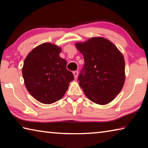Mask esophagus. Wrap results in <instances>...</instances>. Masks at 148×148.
<instances>
[{
	"label": "esophagus",
	"instance_id": "esophagus-1",
	"mask_svg": "<svg viewBox=\"0 0 148 148\" xmlns=\"http://www.w3.org/2000/svg\"><path fill=\"white\" fill-rule=\"evenodd\" d=\"M73 74L74 76V78L76 79L77 77V76H78V72H77V71H75L73 72Z\"/></svg>",
	"mask_w": 148,
	"mask_h": 148
}]
</instances>
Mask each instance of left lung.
Here are the masks:
<instances>
[{
    "instance_id": "obj_1",
    "label": "left lung",
    "mask_w": 148,
    "mask_h": 148,
    "mask_svg": "<svg viewBox=\"0 0 148 148\" xmlns=\"http://www.w3.org/2000/svg\"><path fill=\"white\" fill-rule=\"evenodd\" d=\"M85 64L79 85L90 101L106 104L116 98L125 83V60L115 45L106 38L94 37L76 44Z\"/></svg>"
}]
</instances>
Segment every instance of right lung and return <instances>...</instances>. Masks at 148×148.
Instances as JSON below:
<instances>
[{"mask_svg":"<svg viewBox=\"0 0 148 148\" xmlns=\"http://www.w3.org/2000/svg\"><path fill=\"white\" fill-rule=\"evenodd\" d=\"M61 49L44 43L37 46L25 59L22 74L29 93L42 103L49 104L61 99L74 79L66 69L67 62L60 57Z\"/></svg>","mask_w":148,"mask_h":148,"instance_id":"add662e5","label":"right lung"}]
</instances>
